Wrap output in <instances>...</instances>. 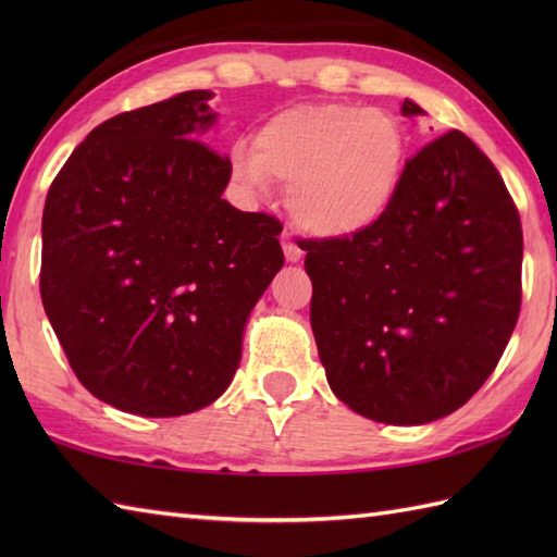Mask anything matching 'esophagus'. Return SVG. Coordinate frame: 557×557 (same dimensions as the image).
<instances>
[{"instance_id": "esophagus-1", "label": "esophagus", "mask_w": 557, "mask_h": 557, "mask_svg": "<svg viewBox=\"0 0 557 557\" xmlns=\"http://www.w3.org/2000/svg\"><path fill=\"white\" fill-rule=\"evenodd\" d=\"M282 248H285L287 263H299V260L304 258V251H301L297 244H294V239H292L289 234H282Z\"/></svg>"}]
</instances>
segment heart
<instances>
[{
	"label": "heart",
	"instance_id": "heart-1",
	"mask_svg": "<svg viewBox=\"0 0 557 557\" xmlns=\"http://www.w3.org/2000/svg\"><path fill=\"white\" fill-rule=\"evenodd\" d=\"M232 182L246 198L287 186V208L304 232L354 239L393 210L407 168L405 128L389 112L349 102H301L272 112L253 146L234 140Z\"/></svg>",
	"mask_w": 557,
	"mask_h": 557
}]
</instances>
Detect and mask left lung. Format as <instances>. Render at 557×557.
Segmentation results:
<instances>
[{
    "instance_id": "1",
    "label": "left lung",
    "mask_w": 557,
    "mask_h": 557,
    "mask_svg": "<svg viewBox=\"0 0 557 557\" xmlns=\"http://www.w3.org/2000/svg\"><path fill=\"white\" fill-rule=\"evenodd\" d=\"M401 114L425 112L407 98ZM304 251L330 389L366 419L447 417L486 383L512 337L522 222L498 170L461 132L407 160L377 227Z\"/></svg>"
}]
</instances>
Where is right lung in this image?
I'll list each match as a JSON object with an SVG mask.
<instances>
[{"label": "right lung", "instance_id": "right-lung-1", "mask_svg": "<svg viewBox=\"0 0 557 557\" xmlns=\"http://www.w3.org/2000/svg\"><path fill=\"white\" fill-rule=\"evenodd\" d=\"M208 100L176 92L96 126L45 200V313L83 387L138 417H182L230 387L285 263L282 224L222 198L227 158L198 140L218 122Z\"/></svg>", "mask_w": 557, "mask_h": 557}]
</instances>
